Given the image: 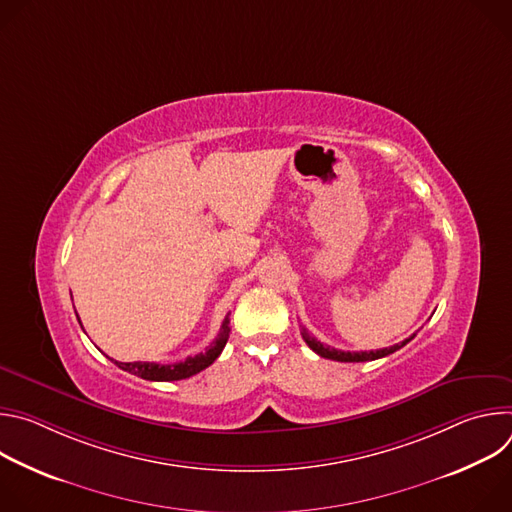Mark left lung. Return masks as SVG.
<instances>
[{"label":"left lung","mask_w":512,"mask_h":512,"mask_svg":"<svg viewBox=\"0 0 512 512\" xmlns=\"http://www.w3.org/2000/svg\"><path fill=\"white\" fill-rule=\"evenodd\" d=\"M302 336H304V340H306V344L316 352V354H320L322 358H330V360H338V362H367V360H377V358H383V356H389V354H393L395 350H399V348H403L409 340H413V336L411 338H407V340H403V342H399V344H395V346H389V348H381V350H364V352H344V350H336V348H330V346H324L320 340H316L304 326H302Z\"/></svg>","instance_id":"1"}]
</instances>
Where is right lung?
Instances as JSON below:
<instances>
[{"mask_svg": "<svg viewBox=\"0 0 512 512\" xmlns=\"http://www.w3.org/2000/svg\"><path fill=\"white\" fill-rule=\"evenodd\" d=\"M229 334H231V320L227 316L223 326H221V332H218L214 342L204 352H200L196 356H188L186 360L174 362V364L141 362V360H137V362H119V360H115V364L119 369L131 373L135 377H141L145 381H180V379H188V377L204 371L206 367H210V364L218 358V354L223 352V348L229 340Z\"/></svg>", "mask_w": 512, "mask_h": 512, "instance_id": "right-lung-1", "label": "right lung"}]
</instances>
